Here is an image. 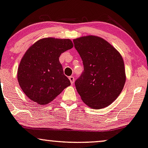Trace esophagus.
<instances>
[{
    "label": "esophagus",
    "mask_w": 148,
    "mask_h": 148,
    "mask_svg": "<svg viewBox=\"0 0 148 148\" xmlns=\"http://www.w3.org/2000/svg\"><path fill=\"white\" fill-rule=\"evenodd\" d=\"M69 79H70V83L72 85H73V84L74 83V80H75V78H74V76H69Z\"/></svg>",
    "instance_id": "esophagus-1"
}]
</instances>
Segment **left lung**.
I'll use <instances>...</instances> for the list:
<instances>
[{"instance_id": "1", "label": "left lung", "mask_w": 148, "mask_h": 148, "mask_svg": "<svg viewBox=\"0 0 148 148\" xmlns=\"http://www.w3.org/2000/svg\"><path fill=\"white\" fill-rule=\"evenodd\" d=\"M73 42L84 66L81 76L75 82L78 94L89 107H106L119 96L126 82L122 57L100 37L84 36Z\"/></svg>"}]
</instances>
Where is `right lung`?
<instances>
[{"label": "right lung", "instance_id": "right-lung-1", "mask_svg": "<svg viewBox=\"0 0 148 148\" xmlns=\"http://www.w3.org/2000/svg\"><path fill=\"white\" fill-rule=\"evenodd\" d=\"M73 47L69 39H41L25 52L18 69V80L29 99L47 104L70 85L59 62L61 53Z\"/></svg>", "mask_w": 148, "mask_h": 148}]
</instances>
